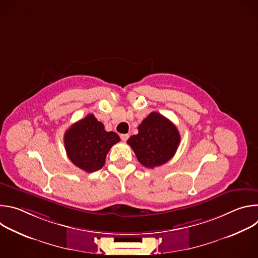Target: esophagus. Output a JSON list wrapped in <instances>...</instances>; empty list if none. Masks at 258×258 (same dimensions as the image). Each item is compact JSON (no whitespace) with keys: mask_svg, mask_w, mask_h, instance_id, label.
Here are the masks:
<instances>
[{"mask_svg":"<svg viewBox=\"0 0 258 258\" xmlns=\"http://www.w3.org/2000/svg\"><path fill=\"white\" fill-rule=\"evenodd\" d=\"M128 138H130V135H128V134H122V135H120V139H121L123 142L127 141Z\"/></svg>","mask_w":258,"mask_h":258,"instance_id":"obj_1","label":"esophagus"}]
</instances>
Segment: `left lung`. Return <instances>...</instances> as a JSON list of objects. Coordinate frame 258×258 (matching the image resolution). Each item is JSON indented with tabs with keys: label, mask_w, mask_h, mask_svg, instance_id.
<instances>
[{
	"label": "left lung",
	"mask_w": 258,
	"mask_h": 258,
	"mask_svg": "<svg viewBox=\"0 0 258 258\" xmlns=\"http://www.w3.org/2000/svg\"><path fill=\"white\" fill-rule=\"evenodd\" d=\"M138 130V135L132 136L127 144L142 165L154 168L173 157L180 137L169 119L158 112H152L142 121Z\"/></svg>",
	"instance_id": "8db88e82"
}]
</instances>
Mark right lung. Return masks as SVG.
Listing matches in <instances>:
<instances>
[{
	"mask_svg": "<svg viewBox=\"0 0 258 258\" xmlns=\"http://www.w3.org/2000/svg\"><path fill=\"white\" fill-rule=\"evenodd\" d=\"M120 141L114 132H106L104 124L93 114L72 124L64 135L68 158L87 172L99 170L111 147Z\"/></svg>",
	"mask_w": 258,
	"mask_h": 258,
	"instance_id": "1",
	"label": "right lung"
}]
</instances>
